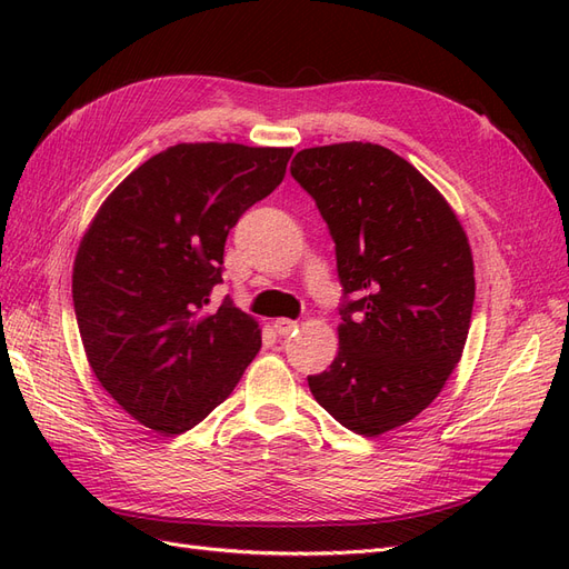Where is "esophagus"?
<instances>
[{
  "mask_svg": "<svg viewBox=\"0 0 569 569\" xmlns=\"http://www.w3.org/2000/svg\"><path fill=\"white\" fill-rule=\"evenodd\" d=\"M272 327H274V332H278L280 337H287V335H291V332H297V320H289V318H278L272 322Z\"/></svg>",
  "mask_w": 569,
  "mask_h": 569,
  "instance_id": "obj_1",
  "label": "esophagus"
}]
</instances>
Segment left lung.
I'll list each match as a JSON object with an SVG mask.
<instances>
[{"label":"left lung","mask_w":569,"mask_h":569,"mask_svg":"<svg viewBox=\"0 0 569 569\" xmlns=\"http://www.w3.org/2000/svg\"><path fill=\"white\" fill-rule=\"evenodd\" d=\"M291 176L337 244L339 351L308 377L347 429L380 437L432 403L470 332L475 263L456 211L399 153L372 142L301 149Z\"/></svg>","instance_id":"8db88e82"}]
</instances>
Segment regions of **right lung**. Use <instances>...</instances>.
Instances as JSON below:
<instances>
[{"instance_id": "obj_1", "label": "right lung", "mask_w": 569, "mask_h": 569, "mask_svg": "<svg viewBox=\"0 0 569 569\" xmlns=\"http://www.w3.org/2000/svg\"><path fill=\"white\" fill-rule=\"evenodd\" d=\"M291 147L176 144L120 182L84 230L73 306L111 399L163 437L220 406L261 349L256 318L222 301L228 232L287 173Z\"/></svg>"}]
</instances>
